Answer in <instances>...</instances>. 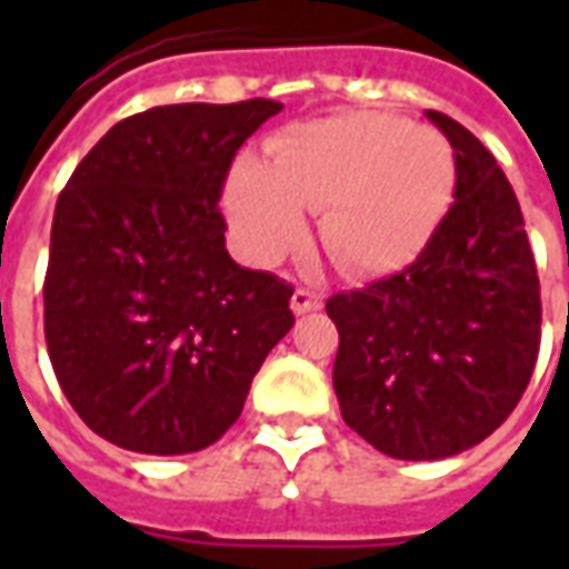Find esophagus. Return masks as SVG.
<instances>
[{
	"instance_id": "obj_1",
	"label": "esophagus",
	"mask_w": 569,
	"mask_h": 569,
	"mask_svg": "<svg viewBox=\"0 0 569 569\" xmlns=\"http://www.w3.org/2000/svg\"><path fill=\"white\" fill-rule=\"evenodd\" d=\"M322 308V298L317 292H310V289H296L292 292V310L296 313H310V310H320Z\"/></svg>"
}]
</instances>
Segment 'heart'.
<instances>
[{
    "mask_svg": "<svg viewBox=\"0 0 569 569\" xmlns=\"http://www.w3.org/2000/svg\"><path fill=\"white\" fill-rule=\"evenodd\" d=\"M457 188L451 142L432 128L375 112L320 118L268 142V161L240 158L224 210L252 259L277 261L320 210V240L347 273L408 268L445 222Z\"/></svg>",
    "mask_w": 569,
    "mask_h": 569,
    "instance_id": "heart-1",
    "label": "heart"
}]
</instances>
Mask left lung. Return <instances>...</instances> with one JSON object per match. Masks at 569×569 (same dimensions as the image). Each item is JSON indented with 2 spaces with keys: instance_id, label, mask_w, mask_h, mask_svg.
<instances>
[{
  "instance_id": "left-lung-1",
  "label": "left lung",
  "mask_w": 569,
  "mask_h": 569,
  "mask_svg": "<svg viewBox=\"0 0 569 569\" xmlns=\"http://www.w3.org/2000/svg\"><path fill=\"white\" fill-rule=\"evenodd\" d=\"M457 188L406 271L338 292L332 381L341 418L396 460H445L512 415L539 353V277L525 216L497 158L453 118Z\"/></svg>"
}]
</instances>
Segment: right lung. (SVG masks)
Listing matches in <instances>:
<instances>
[{"label": "right lung", "mask_w": 569, "mask_h": 569, "mask_svg": "<svg viewBox=\"0 0 569 569\" xmlns=\"http://www.w3.org/2000/svg\"><path fill=\"white\" fill-rule=\"evenodd\" d=\"M283 103H179L118 121L60 191L44 341L88 427L137 453H191L231 427L292 329V286L224 249L237 149Z\"/></svg>", "instance_id": "right-lung-1"}]
</instances>
